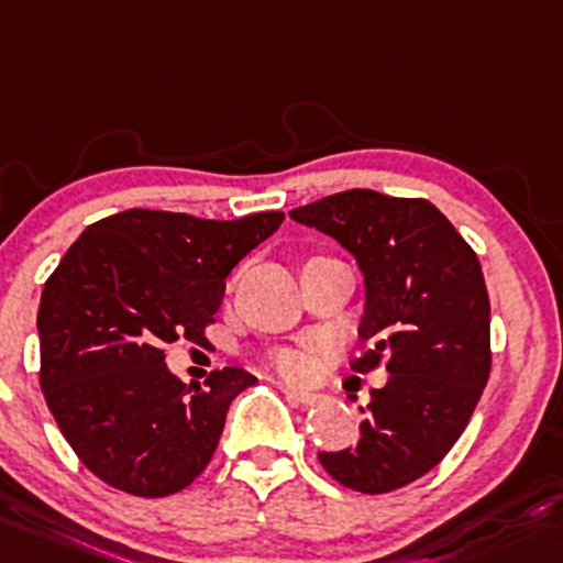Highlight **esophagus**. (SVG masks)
Wrapping results in <instances>:
<instances>
[{
  "label": "esophagus",
  "mask_w": 563,
  "mask_h": 563,
  "mask_svg": "<svg viewBox=\"0 0 563 563\" xmlns=\"http://www.w3.org/2000/svg\"><path fill=\"white\" fill-rule=\"evenodd\" d=\"M283 394L288 396V399L294 401V405H318L321 401V394H316V390H301V388H283Z\"/></svg>",
  "instance_id": "esophagus-1"
}]
</instances>
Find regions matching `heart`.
<instances>
[{"mask_svg": "<svg viewBox=\"0 0 563 563\" xmlns=\"http://www.w3.org/2000/svg\"><path fill=\"white\" fill-rule=\"evenodd\" d=\"M272 364H275V369L280 372L283 377H291V380L307 377V372H310V361H307L305 353L291 351V347H286V351H277L275 356H272Z\"/></svg>", "mask_w": 563, "mask_h": 563, "instance_id": "heart-1", "label": "heart"}]
</instances>
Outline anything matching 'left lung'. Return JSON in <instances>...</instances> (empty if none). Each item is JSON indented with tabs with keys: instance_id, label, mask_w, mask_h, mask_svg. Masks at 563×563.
I'll use <instances>...</instances> for the list:
<instances>
[{
	"instance_id": "8db88e82",
	"label": "left lung",
	"mask_w": 563,
	"mask_h": 563,
	"mask_svg": "<svg viewBox=\"0 0 563 563\" xmlns=\"http://www.w3.org/2000/svg\"><path fill=\"white\" fill-rule=\"evenodd\" d=\"M334 236L366 283L358 375L388 383L361 407L356 448L318 453L336 483L390 494L434 470L464 434L490 375V301L477 253L426 199L351 188L291 210Z\"/></svg>"
}]
</instances>
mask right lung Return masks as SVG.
I'll return each mask as SVG.
<instances>
[{"label":"right lung","mask_w":563,"mask_h":563,"mask_svg":"<svg viewBox=\"0 0 563 563\" xmlns=\"http://www.w3.org/2000/svg\"><path fill=\"white\" fill-rule=\"evenodd\" d=\"M283 218L123 210L75 240L40 299V388L91 475L162 499L207 470L229 405L256 377L227 366L191 390L164 364L167 345H205L227 277Z\"/></svg>","instance_id":"add662e5"}]
</instances>
